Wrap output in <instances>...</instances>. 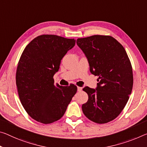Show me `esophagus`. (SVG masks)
<instances>
[{
    "instance_id": "obj_1",
    "label": "esophagus",
    "mask_w": 147,
    "mask_h": 147,
    "mask_svg": "<svg viewBox=\"0 0 147 147\" xmlns=\"http://www.w3.org/2000/svg\"><path fill=\"white\" fill-rule=\"evenodd\" d=\"M77 90H78V92H81L82 90V88L81 87H77Z\"/></svg>"
}]
</instances>
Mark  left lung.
<instances>
[{
	"instance_id": "left-lung-1",
	"label": "left lung",
	"mask_w": 147,
	"mask_h": 147,
	"mask_svg": "<svg viewBox=\"0 0 147 147\" xmlns=\"http://www.w3.org/2000/svg\"><path fill=\"white\" fill-rule=\"evenodd\" d=\"M90 73L98 76L95 89L86 86L88 100L83 113L97 124H105L120 115L131 95L134 78L131 63L122 44L111 36L94 35L78 38Z\"/></svg>"
}]
</instances>
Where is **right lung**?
<instances>
[{
	"label": "right lung",
	"mask_w": 147,
	"mask_h": 147,
	"mask_svg": "<svg viewBox=\"0 0 147 147\" xmlns=\"http://www.w3.org/2000/svg\"><path fill=\"white\" fill-rule=\"evenodd\" d=\"M75 42L74 39L43 34L23 50L16 71V85L23 108L37 122L47 124L59 120L77 92L74 84H55L53 78L63 57Z\"/></svg>",
	"instance_id": "add662e5"
}]
</instances>
